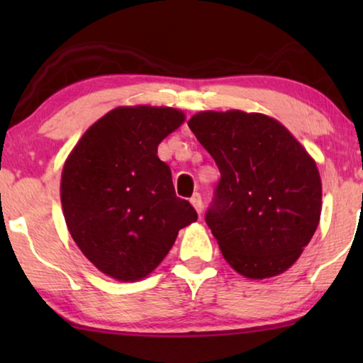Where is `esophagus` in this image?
I'll list each match as a JSON object with an SVG mask.
<instances>
[{
    "label": "esophagus",
    "instance_id": "esophagus-1",
    "mask_svg": "<svg viewBox=\"0 0 363 363\" xmlns=\"http://www.w3.org/2000/svg\"><path fill=\"white\" fill-rule=\"evenodd\" d=\"M190 201H191V205L195 206L198 215H201V213H203V200H201L200 193H195V195L190 198Z\"/></svg>",
    "mask_w": 363,
    "mask_h": 363
}]
</instances>
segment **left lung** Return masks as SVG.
<instances>
[{
    "mask_svg": "<svg viewBox=\"0 0 363 363\" xmlns=\"http://www.w3.org/2000/svg\"><path fill=\"white\" fill-rule=\"evenodd\" d=\"M188 127L221 173L205 221L225 259L251 279L284 272L319 225L315 162L284 125L262 113L208 111Z\"/></svg>",
    "mask_w": 363,
    "mask_h": 363,
    "instance_id": "left-lung-1",
    "label": "left lung"
}]
</instances>
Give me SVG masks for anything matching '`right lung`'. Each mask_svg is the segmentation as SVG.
<instances>
[{
    "mask_svg": "<svg viewBox=\"0 0 363 363\" xmlns=\"http://www.w3.org/2000/svg\"><path fill=\"white\" fill-rule=\"evenodd\" d=\"M185 121L170 107H117L84 133L62 170L66 225L89 261L118 281H138L198 220L175 195L158 143Z\"/></svg>",
    "mask_w": 363,
    "mask_h": 363,
    "instance_id": "1",
    "label": "right lung"
}]
</instances>
